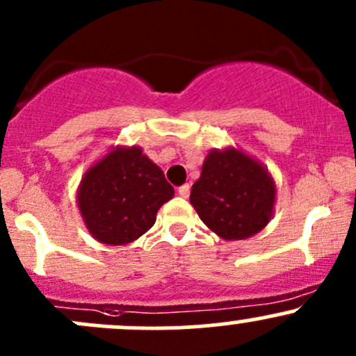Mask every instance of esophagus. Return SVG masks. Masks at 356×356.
<instances>
[{
	"label": "esophagus",
	"mask_w": 356,
	"mask_h": 356,
	"mask_svg": "<svg viewBox=\"0 0 356 356\" xmlns=\"http://www.w3.org/2000/svg\"><path fill=\"white\" fill-rule=\"evenodd\" d=\"M189 191H191V186H189V184L181 186V188L177 189L179 196H182V198H188V196H189Z\"/></svg>",
	"instance_id": "34e87169"
}]
</instances>
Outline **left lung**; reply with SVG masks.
<instances>
[{
	"label": "left lung",
	"instance_id": "1",
	"mask_svg": "<svg viewBox=\"0 0 356 356\" xmlns=\"http://www.w3.org/2000/svg\"><path fill=\"white\" fill-rule=\"evenodd\" d=\"M189 200L215 234L224 239H246L270 220L275 186L253 158L234 148L213 149L204 160Z\"/></svg>",
	"mask_w": 356,
	"mask_h": 356
}]
</instances>
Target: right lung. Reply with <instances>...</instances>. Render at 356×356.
<instances>
[{
  "label": "right lung",
  "mask_w": 356,
  "mask_h": 356,
  "mask_svg": "<svg viewBox=\"0 0 356 356\" xmlns=\"http://www.w3.org/2000/svg\"><path fill=\"white\" fill-rule=\"evenodd\" d=\"M174 196L160 167L141 148H117L86 172L79 210L89 232L105 245H127L145 234Z\"/></svg>",
  "instance_id": "obj_1"
}]
</instances>
